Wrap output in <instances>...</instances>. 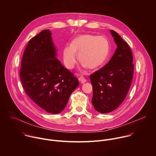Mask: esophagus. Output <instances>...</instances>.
Wrapping results in <instances>:
<instances>
[{"instance_id":"34e87169","label":"esophagus","mask_w":156,"mask_h":156,"mask_svg":"<svg viewBox=\"0 0 156 156\" xmlns=\"http://www.w3.org/2000/svg\"><path fill=\"white\" fill-rule=\"evenodd\" d=\"M79 80L80 81V82L81 83H84L86 82V80L83 76H81L80 78H79Z\"/></svg>"}]
</instances>
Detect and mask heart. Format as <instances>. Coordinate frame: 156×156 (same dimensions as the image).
Returning a JSON list of instances; mask_svg holds the SVG:
<instances>
[{"label":"heart","instance_id":"obj_1","mask_svg":"<svg viewBox=\"0 0 156 156\" xmlns=\"http://www.w3.org/2000/svg\"><path fill=\"white\" fill-rule=\"evenodd\" d=\"M110 51L108 39L102 36L81 34L75 37L70 46L62 49V59L65 67L73 69L76 63L77 55L84 67L95 69L106 61Z\"/></svg>","mask_w":156,"mask_h":156}]
</instances>
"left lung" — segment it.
Listing matches in <instances>:
<instances>
[{"label": "left lung", "mask_w": 156, "mask_h": 156, "mask_svg": "<svg viewBox=\"0 0 156 156\" xmlns=\"http://www.w3.org/2000/svg\"><path fill=\"white\" fill-rule=\"evenodd\" d=\"M117 49L109 62L90 75L93 86L92 104L98 112L106 114L123 102L133 80L134 65L128 44L114 30H110Z\"/></svg>", "instance_id": "1"}]
</instances>
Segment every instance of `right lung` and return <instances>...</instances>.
Segmentation results:
<instances>
[{
    "mask_svg": "<svg viewBox=\"0 0 156 156\" xmlns=\"http://www.w3.org/2000/svg\"><path fill=\"white\" fill-rule=\"evenodd\" d=\"M21 66L22 85L33 102L47 112L60 113L79 81L57 58L49 30L42 31L29 41Z\"/></svg>",
    "mask_w": 156,
    "mask_h": 156,
    "instance_id": "right-lung-1",
    "label": "right lung"
}]
</instances>
